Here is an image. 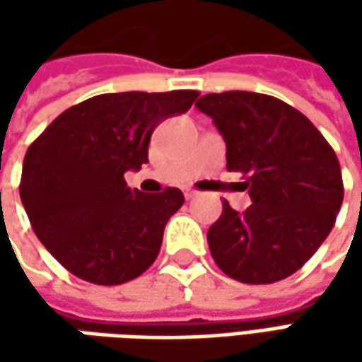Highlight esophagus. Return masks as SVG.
Returning a JSON list of instances; mask_svg holds the SVG:
<instances>
[{"label":"esophagus","instance_id":"obj_1","mask_svg":"<svg viewBox=\"0 0 362 362\" xmlns=\"http://www.w3.org/2000/svg\"><path fill=\"white\" fill-rule=\"evenodd\" d=\"M185 197H187V199L197 197V191H195V189H185Z\"/></svg>","mask_w":362,"mask_h":362}]
</instances>
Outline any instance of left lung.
Returning <instances> with one entry per match:
<instances>
[{"instance_id":"1","label":"left lung","mask_w":362,"mask_h":362,"mask_svg":"<svg viewBox=\"0 0 362 362\" xmlns=\"http://www.w3.org/2000/svg\"><path fill=\"white\" fill-rule=\"evenodd\" d=\"M228 146V171L243 175L245 211L223 202L207 231L219 270L243 284H272L300 270L332 230L344 189L328 141L294 106L257 92L205 94Z\"/></svg>"}]
</instances>
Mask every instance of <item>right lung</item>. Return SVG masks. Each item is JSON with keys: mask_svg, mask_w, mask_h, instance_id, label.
Listing matches in <instances>:
<instances>
[{"mask_svg": "<svg viewBox=\"0 0 362 362\" xmlns=\"http://www.w3.org/2000/svg\"><path fill=\"white\" fill-rule=\"evenodd\" d=\"M197 90L98 94L70 106L30 145L20 197L37 240L92 284L139 278L157 259L169 217L185 197L131 189L124 173L148 160L160 120L183 115Z\"/></svg>", "mask_w": 362, "mask_h": 362, "instance_id": "obj_1", "label": "right lung"}]
</instances>
